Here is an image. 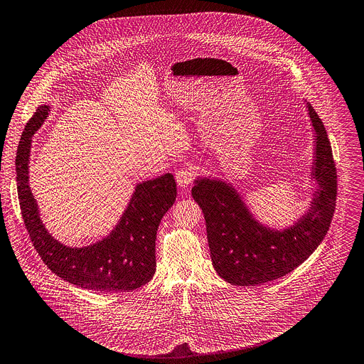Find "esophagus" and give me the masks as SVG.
Here are the masks:
<instances>
[{"instance_id": "esophagus-1", "label": "esophagus", "mask_w": 364, "mask_h": 364, "mask_svg": "<svg viewBox=\"0 0 364 364\" xmlns=\"http://www.w3.org/2000/svg\"><path fill=\"white\" fill-rule=\"evenodd\" d=\"M193 180H194V173H193V170L188 168V167H181V168L176 173V181H177V184H178L180 187H183V188L188 187V186L193 183Z\"/></svg>"}]
</instances>
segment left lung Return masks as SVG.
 I'll list each match as a JSON object with an SVG mask.
<instances>
[{
	"label": "left lung",
	"instance_id": "8db88e82",
	"mask_svg": "<svg viewBox=\"0 0 364 364\" xmlns=\"http://www.w3.org/2000/svg\"><path fill=\"white\" fill-rule=\"evenodd\" d=\"M315 130L311 176L318 187L311 208L282 231L262 225L237 190L218 178H197L193 198L203 210L211 261L217 274L240 287L275 281L298 268L323 241L331 227L338 194V174L323 122L308 103Z\"/></svg>",
	"mask_w": 364,
	"mask_h": 364
}]
</instances>
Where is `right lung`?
Segmentation results:
<instances>
[{"label":"right lung","instance_id":"right-lung-1","mask_svg":"<svg viewBox=\"0 0 364 364\" xmlns=\"http://www.w3.org/2000/svg\"><path fill=\"white\" fill-rule=\"evenodd\" d=\"M49 106L36 109L26 123L16 150V190L25 228L43 264L63 281L99 292H126L146 285L156 271V234L163 215L174 204L173 174L139 183L113 231L96 244L72 248L56 241L39 218L28 184V163L35 132Z\"/></svg>","mask_w":364,"mask_h":364}]
</instances>
